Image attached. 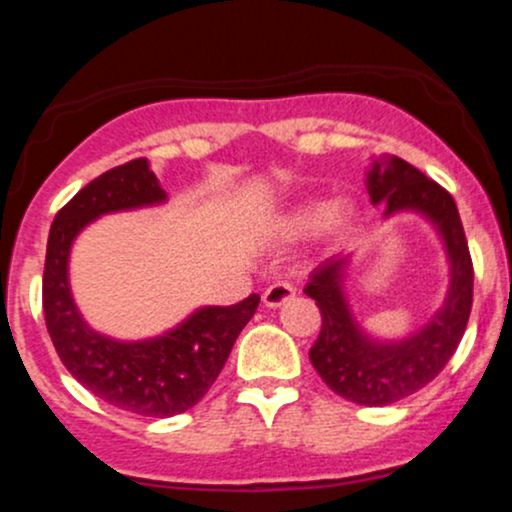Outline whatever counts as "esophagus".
<instances>
[{"label":"esophagus","mask_w":512,"mask_h":512,"mask_svg":"<svg viewBox=\"0 0 512 512\" xmlns=\"http://www.w3.org/2000/svg\"><path fill=\"white\" fill-rule=\"evenodd\" d=\"M293 296H296V289H293L291 284H286V281H276V284H272L262 293V303L267 305V308H281L284 303L293 301Z\"/></svg>","instance_id":"obj_1"}]
</instances>
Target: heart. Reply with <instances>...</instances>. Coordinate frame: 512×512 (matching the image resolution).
I'll use <instances>...</instances> for the list:
<instances>
[{"mask_svg": "<svg viewBox=\"0 0 512 512\" xmlns=\"http://www.w3.org/2000/svg\"><path fill=\"white\" fill-rule=\"evenodd\" d=\"M351 214H354V207H351L349 199H334V202H330V199L310 197L291 204L284 214L276 216L274 228L281 236L301 240L317 236L325 228L342 231L346 223L351 221Z\"/></svg>", "mask_w": 512, "mask_h": 512, "instance_id": "obj_1", "label": "heart"}]
</instances>
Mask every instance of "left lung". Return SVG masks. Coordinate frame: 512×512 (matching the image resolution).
<instances>
[{
	"label": "left lung",
	"instance_id": "left-lung-1",
	"mask_svg": "<svg viewBox=\"0 0 512 512\" xmlns=\"http://www.w3.org/2000/svg\"><path fill=\"white\" fill-rule=\"evenodd\" d=\"M370 202L383 204V219L416 214L436 231L448 260V291L419 330L385 339L358 322L344 291L351 252H339L313 269L305 293L317 303L322 330L310 349L330 390L363 407H385L414 395L445 368L460 344L472 310V257L457 204L438 182L397 156H378L366 173Z\"/></svg>",
	"mask_w": 512,
	"mask_h": 512
}]
</instances>
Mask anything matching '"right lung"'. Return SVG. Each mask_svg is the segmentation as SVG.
Here are the masks:
<instances>
[{
  "label": "right lung",
  "instance_id": "obj_1",
  "mask_svg": "<svg viewBox=\"0 0 512 512\" xmlns=\"http://www.w3.org/2000/svg\"><path fill=\"white\" fill-rule=\"evenodd\" d=\"M166 202L168 192L146 158L98 175L52 221L43 274L45 322L69 373L103 402L156 419L182 414L207 395L260 305L257 293L228 308L202 305L170 330L144 339H117L88 325L69 284L76 238L101 216Z\"/></svg>",
  "mask_w": 512,
  "mask_h": 512
}]
</instances>
